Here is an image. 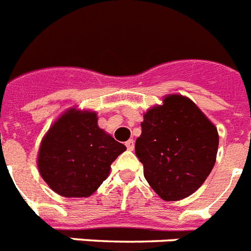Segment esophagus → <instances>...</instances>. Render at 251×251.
I'll list each match as a JSON object with an SVG mask.
<instances>
[{
    "instance_id": "obj_1",
    "label": "esophagus",
    "mask_w": 251,
    "mask_h": 251,
    "mask_svg": "<svg viewBox=\"0 0 251 251\" xmlns=\"http://www.w3.org/2000/svg\"><path fill=\"white\" fill-rule=\"evenodd\" d=\"M125 146H126V148H127V150L132 151V150H134V147H135V142H134L132 139H129L125 143Z\"/></svg>"
}]
</instances>
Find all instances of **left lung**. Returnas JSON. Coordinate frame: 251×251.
Here are the masks:
<instances>
[{
    "label": "left lung",
    "mask_w": 251,
    "mask_h": 251,
    "mask_svg": "<svg viewBox=\"0 0 251 251\" xmlns=\"http://www.w3.org/2000/svg\"><path fill=\"white\" fill-rule=\"evenodd\" d=\"M218 144L215 126L196 104L182 95H170L144 115L135 154L154 192L165 201H178L206 180Z\"/></svg>",
    "instance_id": "1"
}]
</instances>
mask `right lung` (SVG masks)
Here are the masks:
<instances>
[{
    "mask_svg": "<svg viewBox=\"0 0 251 251\" xmlns=\"http://www.w3.org/2000/svg\"><path fill=\"white\" fill-rule=\"evenodd\" d=\"M126 150L98 126L94 112L71 109L42 140L38 169L49 187L64 197H87L109 174L111 164Z\"/></svg>",
    "mask_w": 251,
    "mask_h": 251,
    "instance_id": "right-lung-1",
    "label": "right lung"
}]
</instances>
